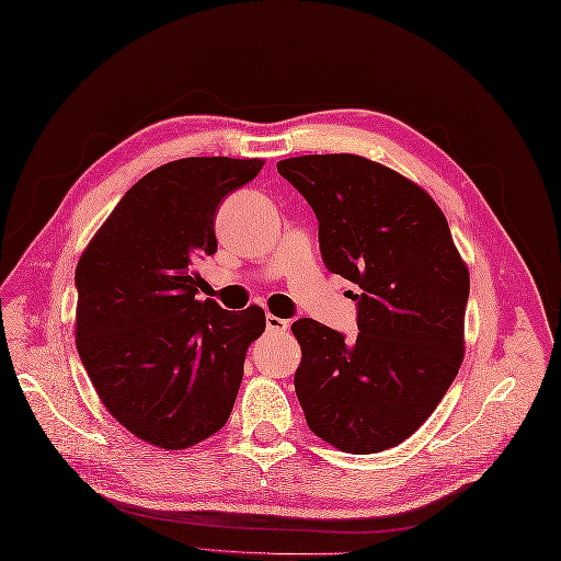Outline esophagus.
Wrapping results in <instances>:
<instances>
[{
	"label": "esophagus",
	"mask_w": 561,
	"mask_h": 561,
	"mask_svg": "<svg viewBox=\"0 0 561 561\" xmlns=\"http://www.w3.org/2000/svg\"><path fill=\"white\" fill-rule=\"evenodd\" d=\"M289 329V322L287 319H280L276 314H266V331L272 333H285Z\"/></svg>",
	"instance_id": "1"
}]
</instances>
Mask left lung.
Returning <instances> with one entry per match:
<instances>
[{
	"instance_id": "1",
	"label": "left lung",
	"mask_w": 561,
	"mask_h": 561,
	"mask_svg": "<svg viewBox=\"0 0 561 561\" xmlns=\"http://www.w3.org/2000/svg\"><path fill=\"white\" fill-rule=\"evenodd\" d=\"M278 173L319 221L327 270L358 285V335L299 319L295 390L319 438L352 455L407 440L463 360L470 291L447 219L422 186L358 154H304Z\"/></svg>"
}]
</instances>
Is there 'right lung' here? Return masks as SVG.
<instances>
[{
    "mask_svg": "<svg viewBox=\"0 0 561 561\" xmlns=\"http://www.w3.org/2000/svg\"><path fill=\"white\" fill-rule=\"evenodd\" d=\"M262 159L186 157L144 175L77 262V352L127 432L184 449L217 434L234 407L264 312L198 301L194 264L217 253L219 203Z\"/></svg>",
    "mask_w": 561,
    "mask_h": 561,
    "instance_id": "obj_1",
    "label": "right lung"
}]
</instances>
